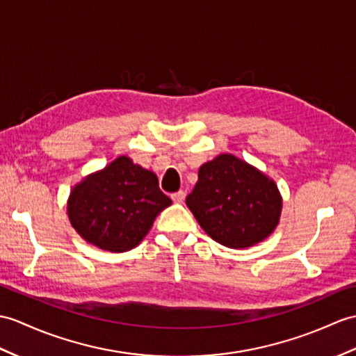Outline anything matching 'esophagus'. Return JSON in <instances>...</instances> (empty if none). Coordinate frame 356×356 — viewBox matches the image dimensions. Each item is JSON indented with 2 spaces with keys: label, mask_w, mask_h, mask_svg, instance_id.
I'll list each match as a JSON object with an SVG mask.
<instances>
[{
  "label": "esophagus",
  "mask_w": 356,
  "mask_h": 356,
  "mask_svg": "<svg viewBox=\"0 0 356 356\" xmlns=\"http://www.w3.org/2000/svg\"><path fill=\"white\" fill-rule=\"evenodd\" d=\"M185 197H186L185 191H177L175 194H171V198H172V202H175V203H181L185 200Z\"/></svg>",
  "instance_id": "1"
}]
</instances>
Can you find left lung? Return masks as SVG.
<instances>
[{"mask_svg": "<svg viewBox=\"0 0 356 356\" xmlns=\"http://www.w3.org/2000/svg\"><path fill=\"white\" fill-rule=\"evenodd\" d=\"M186 206L213 241L244 249L266 239L279 222L282 198L275 181L232 154L198 170Z\"/></svg>", "mask_w": 356, "mask_h": 356, "instance_id": "1", "label": "left lung"}]
</instances>
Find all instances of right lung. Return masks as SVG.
<instances>
[{"mask_svg":"<svg viewBox=\"0 0 356 356\" xmlns=\"http://www.w3.org/2000/svg\"><path fill=\"white\" fill-rule=\"evenodd\" d=\"M171 204L154 172L120 156L71 191L68 217L88 243L109 252L134 249Z\"/></svg>","mask_w":356,"mask_h":356,"instance_id":"1","label":"right lung"}]
</instances>
